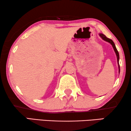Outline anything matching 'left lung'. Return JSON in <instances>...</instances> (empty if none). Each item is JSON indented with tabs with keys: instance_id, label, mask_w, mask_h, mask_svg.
<instances>
[{
	"instance_id": "8db88e82",
	"label": "left lung",
	"mask_w": 131,
	"mask_h": 131,
	"mask_svg": "<svg viewBox=\"0 0 131 131\" xmlns=\"http://www.w3.org/2000/svg\"><path fill=\"white\" fill-rule=\"evenodd\" d=\"M99 36H100L101 38H102V39L103 40H105V41H106V42H109V43H110L111 44V45L112 46V47H113L114 50V51H115V54H116V56H117V63H118V69H119V71H119V73H120V65H119V53H118V51H117V48H116V47H115V44H114V42H113V41L111 39H109V38H107V37H106L105 35H104L103 34H99Z\"/></svg>"
}]
</instances>
